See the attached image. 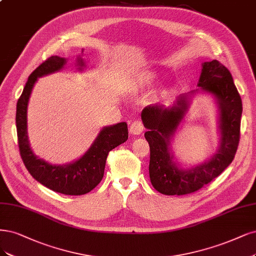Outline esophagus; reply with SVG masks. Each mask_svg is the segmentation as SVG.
Returning a JSON list of instances; mask_svg holds the SVG:
<instances>
[{"instance_id": "34e87169", "label": "esophagus", "mask_w": 256, "mask_h": 256, "mask_svg": "<svg viewBox=\"0 0 256 256\" xmlns=\"http://www.w3.org/2000/svg\"><path fill=\"white\" fill-rule=\"evenodd\" d=\"M143 130H144V125L140 120H134V122H131L130 128H129V131H130L131 134L138 136V134H142Z\"/></svg>"}]
</instances>
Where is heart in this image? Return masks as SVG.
<instances>
[{"mask_svg": "<svg viewBox=\"0 0 256 256\" xmlns=\"http://www.w3.org/2000/svg\"><path fill=\"white\" fill-rule=\"evenodd\" d=\"M154 78V74L152 72H149V73H146V74L142 77V82H143V84H149L152 82Z\"/></svg>", "mask_w": 256, "mask_h": 256, "instance_id": "b5f03b06", "label": "heart"}]
</instances>
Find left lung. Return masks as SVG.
<instances>
[{"label":"left lung","mask_w":256,"mask_h":256,"mask_svg":"<svg viewBox=\"0 0 256 256\" xmlns=\"http://www.w3.org/2000/svg\"><path fill=\"white\" fill-rule=\"evenodd\" d=\"M198 86L216 100L222 138L217 152L194 168L182 170L176 164L170 140L188 112L190 98L198 90L180 95L170 108L156 104L144 108L140 114L150 147L149 177L152 186L164 195L181 196L200 190L232 163L238 147L242 104L230 71L217 60L204 62Z\"/></svg>","instance_id":"left-lung-1"}]
</instances>
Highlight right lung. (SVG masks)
I'll list each match as a JSON object with an SVG mask.
<instances>
[{
  "instance_id": "obj_1",
  "label": "right lung",
  "mask_w": 256,
  "mask_h": 256,
  "mask_svg": "<svg viewBox=\"0 0 256 256\" xmlns=\"http://www.w3.org/2000/svg\"><path fill=\"white\" fill-rule=\"evenodd\" d=\"M66 64V58L52 56L30 75L16 102V134L22 161L34 179L54 192L79 196L91 192L102 181L108 154L128 140V127L124 122L104 127L88 152L66 165H52L34 156L28 136V104L32 90L39 77L59 71ZM77 64L82 71L84 62L80 56L77 58Z\"/></svg>"
}]
</instances>
